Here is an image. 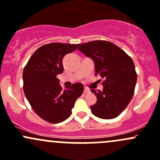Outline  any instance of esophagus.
Wrapping results in <instances>:
<instances>
[{"mask_svg": "<svg viewBox=\"0 0 160 160\" xmlns=\"http://www.w3.org/2000/svg\"><path fill=\"white\" fill-rule=\"evenodd\" d=\"M89 92H91V91L88 88H84V93H89Z\"/></svg>", "mask_w": 160, "mask_h": 160, "instance_id": "obj_1", "label": "esophagus"}]
</instances>
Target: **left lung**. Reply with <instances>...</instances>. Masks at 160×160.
<instances>
[{
    "mask_svg": "<svg viewBox=\"0 0 160 160\" xmlns=\"http://www.w3.org/2000/svg\"><path fill=\"white\" fill-rule=\"evenodd\" d=\"M78 50L94 62L95 75L102 78L103 91L92 89L97 102L90 107L101 119L117 118L128 105L134 94L137 75L133 59L123 49L105 40L81 45Z\"/></svg>",
    "mask_w": 160,
    "mask_h": 160,
    "instance_id": "obj_1",
    "label": "left lung"
}]
</instances>
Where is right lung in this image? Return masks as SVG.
Returning a JSON list of instances; mask_svg holds the SVG:
<instances>
[{"label":"right lung","instance_id":"right-lung-1","mask_svg":"<svg viewBox=\"0 0 160 160\" xmlns=\"http://www.w3.org/2000/svg\"><path fill=\"white\" fill-rule=\"evenodd\" d=\"M80 44L52 42L34 52L23 72V91L32 110L44 121H64L72 114L75 101L83 93L82 84L62 89L57 75L62 73V59L76 50Z\"/></svg>","mask_w":160,"mask_h":160}]
</instances>
